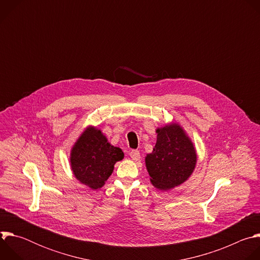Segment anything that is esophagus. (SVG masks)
<instances>
[{"mask_svg": "<svg viewBox=\"0 0 260 260\" xmlns=\"http://www.w3.org/2000/svg\"><path fill=\"white\" fill-rule=\"evenodd\" d=\"M129 155H131V157H132L134 160H136V161L141 158L140 152H139L138 150H132V151L129 152Z\"/></svg>", "mask_w": 260, "mask_h": 260, "instance_id": "esophagus-1", "label": "esophagus"}]
</instances>
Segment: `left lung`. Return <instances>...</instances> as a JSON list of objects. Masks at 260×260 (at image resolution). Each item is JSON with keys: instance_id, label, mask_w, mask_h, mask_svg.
I'll return each mask as SVG.
<instances>
[{"instance_id": "1", "label": "left lung", "mask_w": 260, "mask_h": 260, "mask_svg": "<svg viewBox=\"0 0 260 260\" xmlns=\"http://www.w3.org/2000/svg\"><path fill=\"white\" fill-rule=\"evenodd\" d=\"M153 151L145 157L146 168L154 187L169 190L186 181L197 165L193 143L178 123L156 129Z\"/></svg>"}]
</instances>
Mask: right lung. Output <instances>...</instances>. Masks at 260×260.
Returning a JSON list of instances; mask_svg holds the SVG:
<instances>
[{
  "label": "right lung",
  "instance_id": "1",
  "mask_svg": "<svg viewBox=\"0 0 260 260\" xmlns=\"http://www.w3.org/2000/svg\"><path fill=\"white\" fill-rule=\"evenodd\" d=\"M123 157L120 148L111 145L100 129L89 126L74 144L70 161L76 179L91 189H98L104 186L114 165Z\"/></svg>",
  "mask_w": 260,
  "mask_h": 260
}]
</instances>
